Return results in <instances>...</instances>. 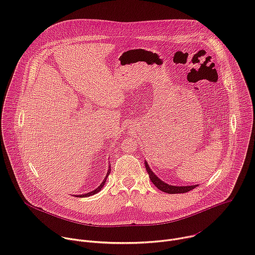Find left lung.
Instances as JSON below:
<instances>
[{
	"mask_svg": "<svg viewBox=\"0 0 255 255\" xmlns=\"http://www.w3.org/2000/svg\"><path fill=\"white\" fill-rule=\"evenodd\" d=\"M144 166L146 169V172L148 174V177L150 179V181L152 182L158 189H160L161 191L168 193V194H179V193H187L191 190H193L194 188H196L198 185H191V186H174V185H169L166 182L162 181L157 175H155V173L152 172V170L149 168L148 164L146 161H144Z\"/></svg>",
	"mask_w": 255,
	"mask_h": 255,
	"instance_id": "1",
	"label": "left lung"
}]
</instances>
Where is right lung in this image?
<instances>
[{
    "mask_svg": "<svg viewBox=\"0 0 255 255\" xmlns=\"http://www.w3.org/2000/svg\"><path fill=\"white\" fill-rule=\"evenodd\" d=\"M111 171H112V168H111V165H109V170H108V173H107V175H106V177H105V179H104V181L100 183V185L96 188V189H94L93 191H91V192H88V193H85V194H81V195H77L76 197H79V198H84V197H89V196H92V195H94V194H96V193H98L101 189L104 188V186L106 185V183H107V179L109 178V175L111 174Z\"/></svg>",
    "mask_w": 255,
    "mask_h": 255,
    "instance_id": "1",
    "label": "right lung"
}]
</instances>
